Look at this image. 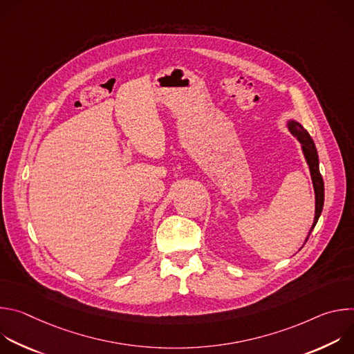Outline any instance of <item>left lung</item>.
Returning <instances> with one entry per match:
<instances>
[{
	"instance_id": "left-lung-1",
	"label": "left lung",
	"mask_w": 354,
	"mask_h": 354,
	"mask_svg": "<svg viewBox=\"0 0 354 354\" xmlns=\"http://www.w3.org/2000/svg\"><path fill=\"white\" fill-rule=\"evenodd\" d=\"M288 129L290 131L298 138V141L302 144V151H304L306 160L310 165V171H311V178H313V183H314V190H315V218H314V224L310 230V234L313 232L314 227L318 223V218L322 213L324 209V197H325V187H324V179L322 175L319 172V160H318V153L315 144L311 138V136L308 134V131L302 127L299 123L297 122H290L288 123ZM308 234V236H310ZM308 236L306 239V242L308 241Z\"/></svg>"
}]
</instances>
